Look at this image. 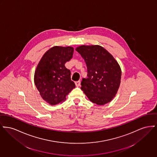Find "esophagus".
I'll return each mask as SVG.
<instances>
[{
  "mask_svg": "<svg viewBox=\"0 0 157 157\" xmlns=\"http://www.w3.org/2000/svg\"><path fill=\"white\" fill-rule=\"evenodd\" d=\"M75 85L76 86H79L81 85V82L80 81H76L75 82Z\"/></svg>",
  "mask_w": 157,
  "mask_h": 157,
  "instance_id": "1",
  "label": "esophagus"
}]
</instances>
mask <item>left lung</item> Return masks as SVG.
I'll list each match as a JSON object with an SVG mask.
<instances>
[{"label": "left lung", "mask_w": 157, "mask_h": 157, "mask_svg": "<svg viewBox=\"0 0 157 157\" xmlns=\"http://www.w3.org/2000/svg\"><path fill=\"white\" fill-rule=\"evenodd\" d=\"M85 62L88 78H83L81 89L97 105L110 102L120 86L121 72L113 56L98 45L81 46L76 48Z\"/></svg>", "instance_id": "left-lung-1"}]
</instances>
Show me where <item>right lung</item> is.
Instances as JSON below:
<instances>
[{"label": "right lung", "instance_id": "right-lung-1", "mask_svg": "<svg viewBox=\"0 0 157 157\" xmlns=\"http://www.w3.org/2000/svg\"><path fill=\"white\" fill-rule=\"evenodd\" d=\"M72 47L55 46L44 53L37 65L34 83L43 99L52 105L66 100L75 84L65 63L73 56Z\"/></svg>", "mask_w": 157, "mask_h": 157}]
</instances>
